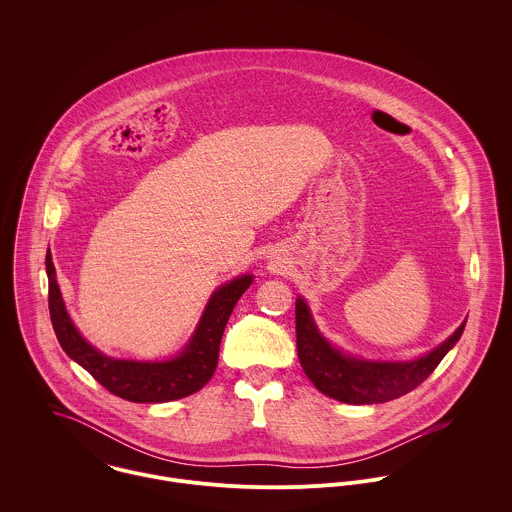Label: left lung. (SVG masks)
I'll use <instances>...</instances> for the list:
<instances>
[{
    "label": "left lung",
    "instance_id": "1",
    "mask_svg": "<svg viewBox=\"0 0 512 512\" xmlns=\"http://www.w3.org/2000/svg\"><path fill=\"white\" fill-rule=\"evenodd\" d=\"M467 319L434 351L412 361H370L347 355L317 329L307 301L295 299L297 357L319 392L345 404H380L420 386L455 347Z\"/></svg>",
    "mask_w": 512,
    "mask_h": 512
}]
</instances>
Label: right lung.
I'll return each instance as SVG.
<instances>
[{
  "label": "right lung",
  "instance_id": "add662e5",
  "mask_svg": "<svg viewBox=\"0 0 512 512\" xmlns=\"http://www.w3.org/2000/svg\"><path fill=\"white\" fill-rule=\"evenodd\" d=\"M45 266L49 278V313L63 351L106 390L140 404L185 398L199 392L211 380L219 363L220 339L226 321L240 295L254 282V276L246 274L217 288L209 297L191 339L175 357L165 361H128L100 353L78 333L57 284L51 250H47Z\"/></svg>",
  "mask_w": 512,
  "mask_h": 512
}]
</instances>
